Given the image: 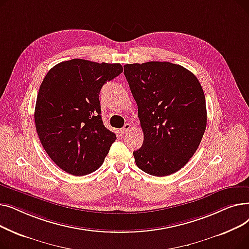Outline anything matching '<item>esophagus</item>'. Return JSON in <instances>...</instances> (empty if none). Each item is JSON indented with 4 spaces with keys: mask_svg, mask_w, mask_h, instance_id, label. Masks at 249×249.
Listing matches in <instances>:
<instances>
[{
    "mask_svg": "<svg viewBox=\"0 0 249 249\" xmlns=\"http://www.w3.org/2000/svg\"><path fill=\"white\" fill-rule=\"evenodd\" d=\"M130 129H131V125H130L129 123H127V124L124 125V127L120 130V131H121V133H127V132L130 131Z\"/></svg>",
    "mask_w": 249,
    "mask_h": 249,
    "instance_id": "34e87169",
    "label": "esophagus"
}]
</instances>
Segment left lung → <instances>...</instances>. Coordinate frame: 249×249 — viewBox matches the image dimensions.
Segmentation results:
<instances>
[{"label": "left lung", "mask_w": 249, "mask_h": 249, "mask_svg": "<svg viewBox=\"0 0 249 249\" xmlns=\"http://www.w3.org/2000/svg\"><path fill=\"white\" fill-rule=\"evenodd\" d=\"M124 74L144 135L142 146L133 152L136 165L155 177L179 171L206 130V100L198 78L167 61L125 64Z\"/></svg>", "instance_id": "obj_1"}]
</instances>
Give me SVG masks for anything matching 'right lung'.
Segmentation results:
<instances>
[{"instance_id":"1","label":"right lung","mask_w":249,"mask_h":249,"mask_svg":"<svg viewBox=\"0 0 249 249\" xmlns=\"http://www.w3.org/2000/svg\"><path fill=\"white\" fill-rule=\"evenodd\" d=\"M122 71L120 63L74 58L54 65L43 78L35 105L36 131L62 171L86 176L104 162L116 135L103 124L99 94Z\"/></svg>"}]
</instances>
